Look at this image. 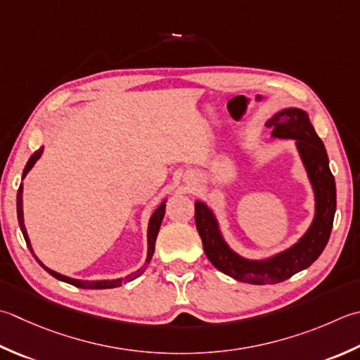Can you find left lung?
<instances>
[{
    "label": "left lung",
    "instance_id": "8db88e82",
    "mask_svg": "<svg viewBox=\"0 0 360 360\" xmlns=\"http://www.w3.org/2000/svg\"><path fill=\"white\" fill-rule=\"evenodd\" d=\"M271 137L293 140L314 192V218L297 242L271 256L251 259L237 252L224 238L212 207L195 201V223L207 259L217 270L246 284H278L311 266L325 250L333 229L337 196L335 181L321 139L316 136L311 117L301 108H287L266 120Z\"/></svg>",
    "mask_w": 360,
    "mask_h": 360
}]
</instances>
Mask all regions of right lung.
<instances>
[{"instance_id": "obj_1", "label": "right lung", "mask_w": 360, "mask_h": 360, "mask_svg": "<svg viewBox=\"0 0 360 360\" xmlns=\"http://www.w3.org/2000/svg\"><path fill=\"white\" fill-rule=\"evenodd\" d=\"M41 154H44V146L40 148V150L35 151L32 156L30 158V160H27V164L23 170V174H21V184H20V188H18V193H17V217H18V224H20V229L21 232H23V237L26 240V245L27 248L31 250L32 256L35 257V260L40 264V266L44 270H46L51 276H54L56 279L62 281V283H67V284H72L75 287H79V288H114V287H120L124 283H129V281H134L136 278H139L140 274H142L145 270L148 264H150V260L154 255V246H156V238H158V234H159V229H160V224H162V220H164V215H165V202H167V198L162 201L158 209L154 210L153 215L150 217V221H148V231H146V242H148V251H146V259H145V264L140 266L139 270L132 271L131 274H128L126 278H117V279H75V278H70V276H65V274H60L58 271H54L51 269H48V266L41 262V260L35 256V252L32 250V245H31V240H30V236H27V231H26V226H25V218H23V179L26 178V174L30 173L32 170V167L35 165V162H37Z\"/></svg>"}]
</instances>
